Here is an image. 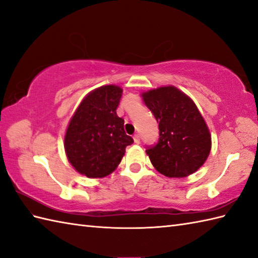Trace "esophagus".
Returning <instances> with one entry per match:
<instances>
[{"instance_id": "1", "label": "esophagus", "mask_w": 258, "mask_h": 258, "mask_svg": "<svg viewBox=\"0 0 258 258\" xmlns=\"http://www.w3.org/2000/svg\"><path fill=\"white\" fill-rule=\"evenodd\" d=\"M133 139H134V142H135L136 144H139L140 142H141V138H140L139 134H135V135L133 136Z\"/></svg>"}]
</instances>
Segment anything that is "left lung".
Listing matches in <instances>:
<instances>
[{"instance_id":"8db88e82","label":"left lung","mask_w":258,"mask_h":258,"mask_svg":"<svg viewBox=\"0 0 258 258\" xmlns=\"http://www.w3.org/2000/svg\"><path fill=\"white\" fill-rule=\"evenodd\" d=\"M145 105L158 123L160 138L146 154L157 172L167 177H186L207 160L211 133L190 97L175 86L142 93Z\"/></svg>"}]
</instances>
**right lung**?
<instances>
[{"instance_id":"add662e5","label":"right lung","mask_w":258,"mask_h":258,"mask_svg":"<svg viewBox=\"0 0 258 258\" xmlns=\"http://www.w3.org/2000/svg\"><path fill=\"white\" fill-rule=\"evenodd\" d=\"M123 90L104 85L89 93L76 108L64 138L69 162L80 174L100 178L111 174L122 161L133 139L126 135L124 119L116 108Z\"/></svg>"}]
</instances>
